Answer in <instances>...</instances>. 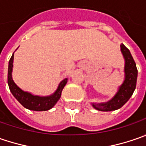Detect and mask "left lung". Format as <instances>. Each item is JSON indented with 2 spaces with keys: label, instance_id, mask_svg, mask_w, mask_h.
Segmentation results:
<instances>
[{
  "label": "left lung",
  "instance_id": "left-lung-1",
  "mask_svg": "<svg viewBox=\"0 0 146 146\" xmlns=\"http://www.w3.org/2000/svg\"><path fill=\"white\" fill-rule=\"evenodd\" d=\"M121 52L125 60L124 81L119 86L117 93L114 98L107 102L103 103H92V106L98 110L101 111H112L121 108L131 98L137 85V69L136 62L132 58L129 49L126 48L123 44L120 45Z\"/></svg>",
  "mask_w": 146,
  "mask_h": 146
}]
</instances>
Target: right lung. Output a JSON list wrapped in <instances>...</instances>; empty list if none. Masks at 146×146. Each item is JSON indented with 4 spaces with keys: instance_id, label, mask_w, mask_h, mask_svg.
Instances as JSON below:
<instances>
[{
    "instance_id": "right-lung-1",
    "label": "right lung",
    "mask_w": 146,
    "mask_h": 146,
    "mask_svg": "<svg viewBox=\"0 0 146 146\" xmlns=\"http://www.w3.org/2000/svg\"><path fill=\"white\" fill-rule=\"evenodd\" d=\"M13 62H14V53L9 59L8 66V84L10 92L13 96L16 98L19 102L25 108L35 111H44L53 108L54 105L58 102L60 98L62 91L67 83V78L62 80L59 84L57 90L50 96L40 97L35 96L31 93L25 92L22 90L19 87L16 85L12 79V70H13Z\"/></svg>"
}]
</instances>
